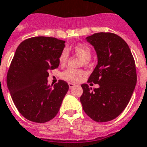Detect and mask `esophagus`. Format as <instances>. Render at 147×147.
I'll return each mask as SVG.
<instances>
[{
  "label": "esophagus",
  "mask_w": 147,
  "mask_h": 147,
  "mask_svg": "<svg viewBox=\"0 0 147 147\" xmlns=\"http://www.w3.org/2000/svg\"><path fill=\"white\" fill-rule=\"evenodd\" d=\"M68 86H69V88L71 89V88H73L74 87L75 85H74V83H71V82H69V83H68Z\"/></svg>",
  "instance_id": "1"
}]
</instances>
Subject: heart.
<instances>
[{"instance_id":"1","label":"heart","mask_w":147,"mask_h":147,"mask_svg":"<svg viewBox=\"0 0 147 147\" xmlns=\"http://www.w3.org/2000/svg\"><path fill=\"white\" fill-rule=\"evenodd\" d=\"M73 51L76 55L80 56L84 59L82 61L85 64H88L91 59L92 56V51L91 49L86 44L79 43L73 47ZM69 58V52L67 49H64L61 51L59 55V60L60 64L63 65L67 61ZM85 74L82 70H79V69H74V68H67V70L64 71L61 74V77L63 80L68 81L71 82H78L82 80V76Z\"/></svg>"}]
</instances>
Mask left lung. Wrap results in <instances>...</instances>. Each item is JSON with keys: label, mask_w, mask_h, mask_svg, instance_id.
<instances>
[{"label": "left lung", "mask_w": 147, "mask_h": 147, "mask_svg": "<svg viewBox=\"0 0 147 147\" xmlns=\"http://www.w3.org/2000/svg\"><path fill=\"white\" fill-rule=\"evenodd\" d=\"M94 47L98 64L88 82L100 85L91 88L82 84L80 102L86 115L96 122H108L123 112L137 82L134 57L126 42L112 32H97L87 37Z\"/></svg>", "instance_id": "obj_1"}]
</instances>
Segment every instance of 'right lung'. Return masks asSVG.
<instances>
[{
  "mask_svg": "<svg viewBox=\"0 0 147 147\" xmlns=\"http://www.w3.org/2000/svg\"><path fill=\"white\" fill-rule=\"evenodd\" d=\"M65 41L38 36L18 47L7 76L9 91L22 116L35 123L52 120L59 112L69 86L59 80L53 88L47 85L49 72L59 65Z\"/></svg>",
  "mask_w": 147,
  "mask_h": 147,
  "instance_id": "obj_1",
  "label": "right lung"
}]
</instances>
